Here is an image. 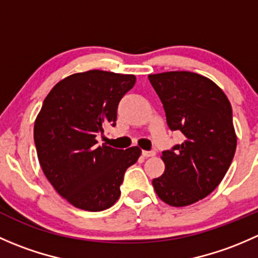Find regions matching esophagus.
Instances as JSON below:
<instances>
[{
  "mask_svg": "<svg viewBox=\"0 0 258 258\" xmlns=\"http://www.w3.org/2000/svg\"><path fill=\"white\" fill-rule=\"evenodd\" d=\"M155 155V151H142V156H144V157H153Z\"/></svg>",
  "mask_w": 258,
  "mask_h": 258,
  "instance_id": "34e87169",
  "label": "esophagus"
}]
</instances>
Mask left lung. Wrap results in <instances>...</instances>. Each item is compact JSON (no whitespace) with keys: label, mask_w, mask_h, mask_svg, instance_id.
<instances>
[{"label":"left lung","mask_w":258,"mask_h":258,"mask_svg":"<svg viewBox=\"0 0 258 258\" xmlns=\"http://www.w3.org/2000/svg\"><path fill=\"white\" fill-rule=\"evenodd\" d=\"M171 131L182 144L163 151L165 172L152 179L157 196L183 207L209 196L230 168L237 145L232 107L223 91L207 77L188 71L150 75Z\"/></svg>","instance_id":"left-lung-1"}]
</instances>
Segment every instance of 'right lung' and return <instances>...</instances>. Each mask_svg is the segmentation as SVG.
<instances>
[{"label": "right lung", "mask_w": 258, "mask_h": 258, "mask_svg": "<svg viewBox=\"0 0 258 258\" xmlns=\"http://www.w3.org/2000/svg\"><path fill=\"white\" fill-rule=\"evenodd\" d=\"M135 83L134 75L91 70L59 81L43 101L33 128L38 161L57 194L77 209H110L141 155L137 146L118 150L97 141L106 126H116L119 101Z\"/></svg>", "instance_id": "obj_1"}]
</instances>
